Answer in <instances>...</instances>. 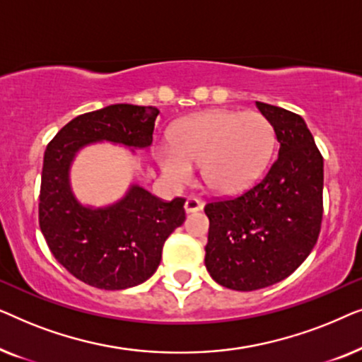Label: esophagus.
<instances>
[{
  "label": "esophagus",
  "mask_w": 362,
  "mask_h": 362,
  "mask_svg": "<svg viewBox=\"0 0 362 362\" xmlns=\"http://www.w3.org/2000/svg\"><path fill=\"white\" fill-rule=\"evenodd\" d=\"M202 201L197 199V197H187L186 202H185V211L187 214H191V212H197L202 209Z\"/></svg>",
  "instance_id": "obj_1"
}]
</instances>
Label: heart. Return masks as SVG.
<instances>
[{"label": "heart", "mask_w": 362, "mask_h": 362, "mask_svg": "<svg viewBox=\"0 0 362 362\" xmlns=\"http://www.w3.org/2000/svg\"><path fill=\"white\" fill-rule=\"evenodd\" d=\"M170 143L153 150L168 181L186 185L192 165H201L207 187L232 194L250 186L269 165L274 128L259 112L211 110L176 123Z\"/></svg>", "instance_id": "obj_1"}]
</instances>
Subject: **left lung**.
<instances>
[{
    "instance_id": "left-lung-1",
    "label": "left lung",
    "mask_w": 362,
    "mask_h": 362,
    "mask_svg": "<svg viewBox=\"0 0 362 362\" xmlns=\"http://www.w3.org/2000/svg\"><path fill=\"white\" fill-rule=\"evenodd\" d=\"M279 141V156L244 194L206 204V269L237 291L265 288L303 264L323 216V156L300 115L255 102Z\"/></svg>"
}]
</instances>
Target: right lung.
Wrapping results in <instances>:
<instances>
[{
  "label": "right lung",
  "instance_id": "add662e5",
  "mask_svg": "<svg viewBox=\"0 0 362 362\" xmlns=\"http://www.w3.org/2000/svg\"><path fill=\"white\" fill-rule=\"evenodd\" d=\"M160 110L115 103L83 113L54 136L44 153L39 226L56 260L83 284L125 290L146 281L161 262L165 240L186 219L182 197L161 201L132 182L120 199L107 206L78 201L71 168L83 148L112 143L148 150Z\"/></svg>",
  "mask_w": 362,
  "mask_h": 362
}]
</instances>
